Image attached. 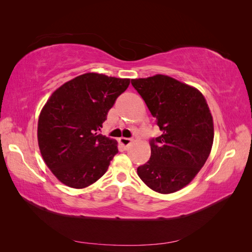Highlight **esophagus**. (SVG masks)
<instances>
[{
    "mask_svg": "<svg viewBox=\"0 0 252 252\" xmlns=\"http://www.w3.org/2000/svg\"><path fill=\"white\" fill-rule=\"evenodd\" d=\"M131 139L130 138H120V140H119V142L121 143V145L122 146H124V147H127L129 144L131 143Z\"/></svg>",
    "mask_w": 252,
    "mask_h": 252,
    "instance_id": "1",
    "label": "esophagus"
}]
</instances>
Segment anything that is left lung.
<instances>
[{"mask_svg":"<svg viewBox=\"0 0 252 252\" xmlns=\"http://www.w3.org/2000/svg\"><path fill=\"white\" fill-rule=\"evenodd\" d=\"M131 84L162 131L150 140L151 156L138 167L139 177L157 192L178 191L192 181L210 155L213 121L207 102L197 89L163 74Z\"/></svg>","mask_w":252,"mask_h":252,"instance_id":"1","label":"left lung"}]
</instances>
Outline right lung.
Returning a JSON list of instances; mask_svg holds the SVG:
<instances>
[{"label": "right lung", "mask_w": 252, "mask_h": 252, "mask_svg": "<svg viewBox=\"0 0 252 252\" xmlns=\"http://www.w3.org/2000/svg\"><path fill=\"white\" fill-rule=\"evenodd\" d=\"M129 79L85 73L65 83L41 111L37 141L48 168L63 184L85 188L107 171L117 141L97 133Z\"/></svg>", "instance_id": "add662e5"}]
</instances>
